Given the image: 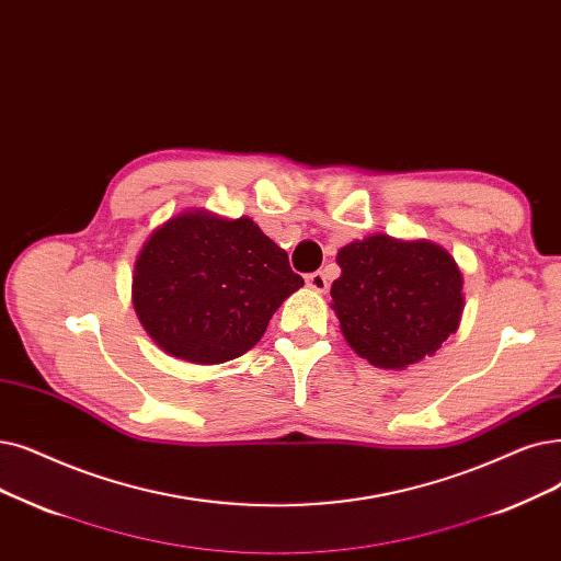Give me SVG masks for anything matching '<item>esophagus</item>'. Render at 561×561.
Returning <instances> with one entry per match:
<instances>
[{
    "mask_svg": "<svg viewBox=\"0 0 561 561\" xmlns=\"http://www.w3.org/2000/svg\"><path fill=\"white\" fill-rule=\"evenodd\" d=\"M307 286L313 288V290H328V275L323 271H316V273H309L307 275Z\"/></svg>",
    "mask_w": 561,
    "mask_h": 561,
    "instance_id": "esophagus-1",
    "label": "esophagus"
}]
</instances>
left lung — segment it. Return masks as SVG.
Here are the masks:
<instances>
[{
	"instance_id": "1",
	"label": "left lung",
	"mask_w": 561,
	"mask_h": 561,
	"mask_svg": "<svg viewBox=\"0 0 561 561\" xmlns=\"http://www.w3.org/2000/svg\"><path fill=\"white\" fill-rule=\"evenodd\" d=\"M332 309L351 348L382 369H405L456 332L462 277L433 242L369 236L339 250Z\"/></svg>"
}]
</instances>
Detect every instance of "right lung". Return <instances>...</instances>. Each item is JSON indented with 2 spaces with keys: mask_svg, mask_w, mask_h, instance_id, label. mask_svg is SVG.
Segmentation results:
<instances>
[{
  "mask_svg": "<svg viewBox=\"0 0 561 561\" xmlns=\"http://www.w3.org/2000/svg\"><path fill=\"white\" fill-rule=\"evenodd\" d=\"M305 279L250 217L185 213L141 248L133 302L169 355L220 364L248 353L271 316Z\"/></svg>",
  "mask_w": 561,
  "mask_h": 561,
  "instance_id": "add662e5",
  "label": "right lung"
}]
</instances>
